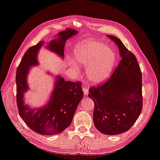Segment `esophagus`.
<instances>
[{
	"instance_id": "esophagus-1",
	"label": "esophagus",
	"mask_w": 160,
	"mask_h": 160,
	"mask_svg": "<svg viewBox=\"0 0 160 160\" xmlns=\"http://www.w3.org/2000/svg\"><path fill=\"white\" fill-rule=\"evenodd\" d=\"M82 89H83V92L84 95H87L88 94V90L87 88H85V87H83Z\"/></svg>"
}]
</instances>
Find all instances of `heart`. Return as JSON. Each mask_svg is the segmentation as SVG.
I'll list each match as a JSON object with an SVG mask.
<instances>
[{
	"label": "heart",
	"instance_id": "obj_1",
	"mask_svg": "<svg viewBox=\"0 0 160 160\" xmlns=\"http://www.w3.org/2000/svg\"><path fill=\"white\" fill-rule=\"evenodd\" d=\"M73 57L77 65L86 68L87 78L94 84L103 83L111 77L117 60L113 49L103 42L90 39L75 45Z\"/></svg>",
	"mask_w": 160,
	"mask_h": 160
}]
</instances>
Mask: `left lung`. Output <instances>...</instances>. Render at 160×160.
Listing matches in <instances>:
<instances>
[{
  "mask_svg": "<svg viewBox=\"0 0 160 160\" xmlns=\"http://www.w3.org/2000/svg\"><path fill=\"white\" fill-rule=\"evenodd\" d=\"M118 46L121 60L108 81L89 89L95 103L93 120L100 132L116 135L128 131L142 108V76L136 58L121 41L107 35Z\"/></svg>",
  "mask_w": 160,
  "mask_h": 160,
  "instance_id": "8db88e82",
  "label": "left lung"
}]
</instances>
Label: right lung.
<instances>
[{
	"label": "right lung",
	"mask_w": 160,
	"mask_h": 160,
	"mask_svg": "<svg viewBox=\"0 0 160 160\" xmlns=\"http://www.w3.org/2000/svg\"><path fill=\"white\" fill-rule=\"evenodd\" d=\"M77 33V31L67 28L58 33L57 38L46 44L43 41L39 42L28 49L18 68L16 81L19 114L26 124L38 134H58L69 127L83 92L82 83L65 81L61 75H57L55 77L54 88L48 103L40 108H31L28 104H25L24 99L25 93L29 90L28 84L29 72L32 67L39 65L38 52L43 45L63 58L67 40Z\"/></svg>",
	"instance_id": "right-lung-1"
}]
</instances>
